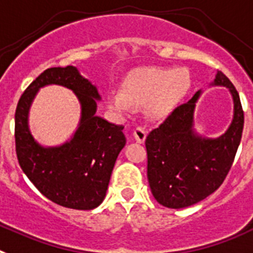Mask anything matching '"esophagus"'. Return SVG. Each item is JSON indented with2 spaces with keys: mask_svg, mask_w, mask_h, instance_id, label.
Segmentation results:
<instances>
[{
  "mask_svg": "<svg viewBox=\"0 0 253 253\" xmlns=\"http://www.w3.org/2000/svg\"><path fill=\"white\" fill-rule=\"evenodd\" d=\"M146 135H148V129L142 126H137L135 129H133V136H135V140L137 142H144L145 139H146Z\"/></svg>",
  "mask_w": 253,
  "mask_h": 253,
  "instance_id": "1",
  "label": "esophagus"
}]
</instances>
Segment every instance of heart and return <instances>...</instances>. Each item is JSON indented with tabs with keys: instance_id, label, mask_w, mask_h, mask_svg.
<instances>
[{
	"instance_id": "b5f03b06",
	"label": "heart",
	"mask_w": 253,
	"mask_h": 253,
	"mask_svg": "<svg viewBox=\"0 0 253 253\" xmlns=\"http://www.w3.org/2000/svg\"><path fill=\"white\" fill-rule=\"evenodd\" d=\"M191 86L187 70L172 67H144L132 71L124 90H113L109 105L118 113H131L136 104L149 105L154 117H167L178 105Z\"/></svg>"
}]
</instances>
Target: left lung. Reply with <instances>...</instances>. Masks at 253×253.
Here are the masks:
<instances>
[{
	"mask_svg": "<svg viewBox=\"0 0 253 253\" xmlns=\"http://www.w3.org/2000/svg\"><path fill=\"white\" fill-rule=\"evenodd\" d=\"M214 84L229 87L234 100L233 122L223 136L211 140L193 133V109L200 91L146 136L149 186L155 200L166 208L199 203L220 187L232 168L242 139L245 114L238 91L219 70Z\"/></svg>",
	"mask_w": 253,
	"mask_h": 253,
	"instance_id": "1",
	"label": "left lung"
}]
</instances>
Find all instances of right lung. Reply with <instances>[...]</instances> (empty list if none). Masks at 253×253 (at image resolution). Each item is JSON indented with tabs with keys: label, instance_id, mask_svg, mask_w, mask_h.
Instances as JSON below:
<instances>
[{
	"label": "right lung",
	"instance_id": "obj_1",
	"mask_svg": "<svg viewBox=\"0 0 253 253\" xmlns=\"http://www.w3.org/2000/svg\"><path fill=\"white\" fill-rule=\"evenodd\" d=\"M69 87L82 103L81 127L71 142L42 148L27 128V112L39 87ZM100 96L76 67H52L42 72L21 94L15 112V146L19 164L42 195L57 205L91 210L102 204L118 154L126 144L124 126L95 116Z\"/></svg>",
	"mask_w": 253,
	"mask_h": 253
}]
</instances>
